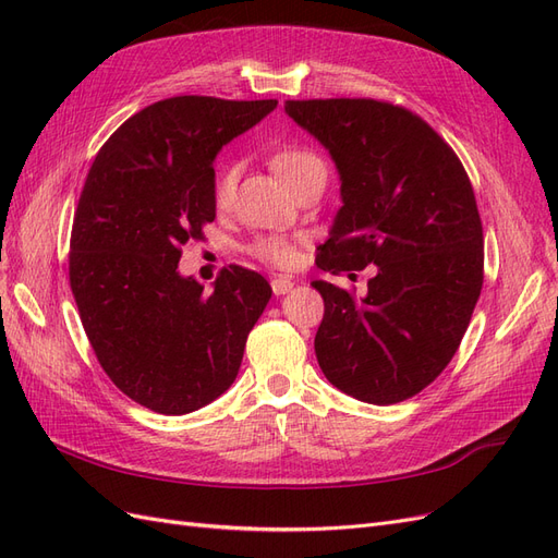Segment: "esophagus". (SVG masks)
Masks as SVG:
<instances>
[{"mask_svg":"<svg viewBox=\"0 0 558 558\" xmlns=\"http://www.w3.org/2000/svg\"><path fill=\"white\" fill-rule=\"evenodd\" d=\"M293 286H295L293 279H289V277H277V279H272V293H275V295H286L289 291H293Z\"/></svg>","mask_w":558,"mask_h":558,"instance_id":"obj_1","label":"esophagus"}]
</instances>
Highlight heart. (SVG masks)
I'll return each mask as SVG.
<instances>
[{
  "mask_svg": "<svg viewBox=\"0 0 558 558\" xmlns=\"http://www.w3.org/2000/svg\"><path fill=\"white\" fill-rule=\"evenodd\" d=\"M269 165H272V170L279 174V179L289 185H295L298 181L314 174L326 177L324 160L305 148H293V146L279 148L275 150L272 158H269ZM234 183H238V170L230 165H223L221 170H218L216 183H214V199L218 207L230 205V199L234 195ZM251 251L253 256H258L260 260L279 265V267H286L295 260V248L279 238H263L253 244Z\"/></svg>",
  "mask_w": 558,
  "mask_h": 558,
  "instance_id": "obj_1",
  "label": "heart"
}]
</instances>
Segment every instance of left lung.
<instances>
[{"instance_id": "obj_1", "label": "left lung", "mask_w": 558, "mask_h": 558, "mask_svg": "<svg viewBox=\"0 0 558 558\" xmlns=\"http://www.w3.org/2000/svg\"><path fill=\"white\" fill-rule=\"evenodd\" d=\"M283 111L340 174L342 207L316 265L332 275L377 267L359 300L312 281L326 302L318 365L356 400H408L453 359L482 291L484 238L470 179L440 134L408 109L291 99Z\"/></svg>"}]
</instances>
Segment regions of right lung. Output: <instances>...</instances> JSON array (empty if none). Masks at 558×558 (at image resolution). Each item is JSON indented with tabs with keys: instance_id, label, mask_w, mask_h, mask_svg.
<instances>
[{
	"instance_id": "1",
	"label": "right lung",
	"mask_w": 558,
	"mask_h": 558,
	"mask_svg": "<svg viewBox=\"0 0 558 558\" xmlns=\"http://www.w3.org/2000/svg\"><path fill=\"white\" fill-rule=\"evenodd\" d=\"M275 109L277 99H162L111 134L83 185L70 246L83 328L109 379L158 414H189L228 391L272 298L240 265L207 291L179 260L216 218V156Z\"/></svg>"
}]
</instances>
